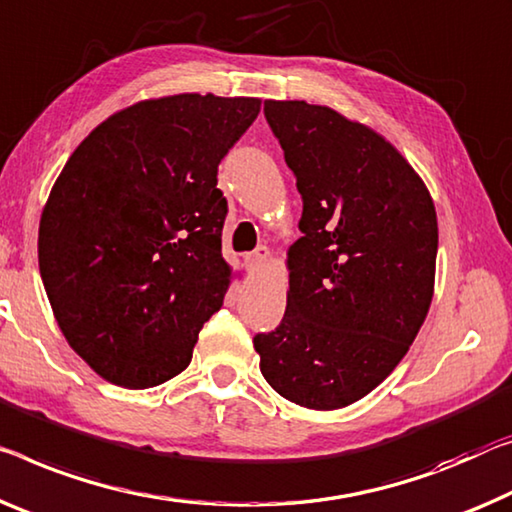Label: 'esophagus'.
Returning a JSON list of instances; mask_svg holds the SVG:
<instances>
[{"label":"esophagus","mask_w":512,"mask_h":512,"mask_svg":"<svg viewBox=\"0 0 512 512\" xmlns=\"http://www.w3.org/2000/svg\"><path fill=\"white\" fill-rule=\"evenodd\" d=\"M267 261H270V249H267L265 245L256 247L254 251H251V254L245 256V265H247L249 272H258Z\"/></svg>","instance_id":"34e87169"}]
</instances>
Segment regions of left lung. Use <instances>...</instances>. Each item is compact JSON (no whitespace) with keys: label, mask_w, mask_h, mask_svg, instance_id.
Wrapping results in <instances>:
<instances>
[{"label":"left lung","mask_w":512,"mask_h":512,"mask_svg":"<svg viewBox=\"0 0 512 512\" xmlns=\"http://www.w3.org/2000/svg\"><path fill=\"white\" fill-rule=\"evenodd\" d=\"M302 194L288 249V302L256 334L267 384L309 410H341L371 393L428 316L437 212L412 164L382 135L336 109L265 100Z\"/></svg>","instance_id":"left-lung-1"}]
</instances>
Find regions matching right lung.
I'll use <instances>...</instances> for the list:
<instances>
[{
  "instance_id": "add662e5",
  "label": "right lung",
  "mask_w": 512,
  "mask_h": 512,
  "mask_svg": "<svg viewBox=\"0 0 512 512\" xmlns=\"http://www.w3.org/2000/svg\"><path fill=\"white\" fill-rule=\"evenodd\" d=\"M258 112V98L212 93L141 100L61 169L38 267L68 345L102 380L148 389L190 366L231 283L217 167Z\"/></svg>"
}]
</instances>
